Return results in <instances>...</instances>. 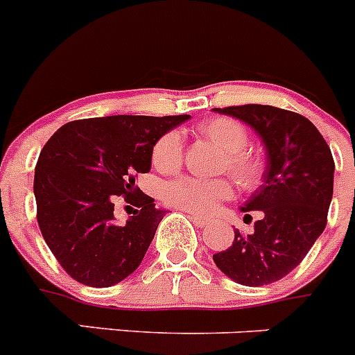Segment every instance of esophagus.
I'll use <instances>...</instances> for the list:
<instances>
[{
	"mask_svg": "<svg viewBox=\"0 0 355 355\" xmlns=\"http://www.w3.org/2000/svg\"><path fill=\"white\" fill-rule=\"evenodd\" d=\"M191 220H193L194 226H198V227H207L208 224H210V220H208V218L198 217V215H191Z\"/></svg>",
	"mask_w": 355,
	"mask_h": 355,
	"instance_id": "1",
	"label": "esophagus"
}]
</instances>
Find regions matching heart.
Wrapping results in <instances>:
<instances>
[{
	"label": "heart",
	"instance_id": "b5f03b06",
	"mask_svg": "<svg viewBox=\"0 0 355 355\" xmlns=\"http://www.w3.org/2000/svg\"><path fill=\"white\" fill-rule=\"evenodd\" d=\"M205 138L226 154L224 166L231 177L245 189H254L263 178V161L247 150L248 132L241 122L230 117H215L198 125ZM184 141L180 132L168 131L152 147V162L161 171H173L180 166ZM162 200L173 207L198 215H208L224 200L233 196V187L224 178L205 180L198 177H180L162 185Z\"/></svg>",
	"mask_w": 355,
	"mask_h": 355
}]
</instances>
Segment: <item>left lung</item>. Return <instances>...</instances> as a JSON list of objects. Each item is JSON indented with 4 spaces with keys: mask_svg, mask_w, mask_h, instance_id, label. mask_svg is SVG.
<instances>
[{
    "mask_svg": "<svg viewBox=\"0 0 355 355\" xmlns=\"http://www.w3.org/2000/svg\"><path fill=\"white\" fill-rule=\"evenodd\" d=\"M214 112L252 128L266 152L263 184L240 207L261 210L263 218L252 234L234 231L233 245L214 254V263L241 286H268L289 275L322 234L333 200V155L319 129L294 112L270 105Z\"/></svg>",
    "mask_w": 355,
    "mask_h": 355,
    "instance_id": "left-lung-1",
    "label": "left lung"
}]
</instances>
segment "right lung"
<instances>
[{
	"instance_id": "obj_1",
	"label": "right lung",
	"mask_w": 355,
	"mask_h": 355,
	"mask_svg": "<svg viewBox=\"0 0 355 355\" xmlns=\"http://www.w3.org/2000/svg\"><path fill=\"white\" fill-rule=\"evenodd\" d=\"M191 115H112L59 128L35 170L38 226L66 273L89 287L122 282L144 261L166 210L135 185L155 141ZM117 196L139 208L115 225Z\"/></svg>"
}]
</instances>
